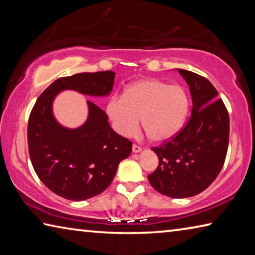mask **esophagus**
Wrapping results in <instances>:
<instances>
[{
    "label": "esophagus",
    "mask_w": 255,
    "mask_h": 255,
    "mask_svg": "<svg viewBox=\"0 0 255 255\" xmlns=\"http://www.w3.org/2000/svg\"><path fill=\"white\" fill-rule=\"evenodd\" d=\"M140 150H141V146L137 145V144L132 145V152L133 153H138V152H140Z\"/></svg>",
    "instance_id": "esophagus-1"
}]
</instances>
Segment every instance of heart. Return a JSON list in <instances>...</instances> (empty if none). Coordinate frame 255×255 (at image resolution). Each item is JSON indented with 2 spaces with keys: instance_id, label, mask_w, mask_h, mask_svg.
Wrapping results in <instances>:
<instances>
[{
  "instance_id": "b5f03b06",
  "label": "heart",
  "mask_w": 255,
  "mask_h": 255,
  "mask_svg": "<svg viewBox=\"0 0 255 255\" xmlns=\"http://www.w3.org/2000/svg\"><path fill=\"white\" fill-rule=\"evenodd\" d=\"M189 111V98L178 85L156 79L133 82L122 97H112L106 112L112 128L119 135L131 137L139 128L150 140L162 143L174 137L182 128Z\"/></svg>"
}]
</instances>
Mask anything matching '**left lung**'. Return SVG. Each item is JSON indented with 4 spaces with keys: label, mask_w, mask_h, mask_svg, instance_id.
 Masks as SVG:
<instances>
[{
    "label": "left lung",
    "mask_w": 255,
    "mask_h": 255,
    "mask_svg": "<svg viewBox=\"0 0 255 255\" xmlns=\"http://www.w3.org/2000/svg\"><path fill=\"white\" fill-rule=\"evenodd\" d=\"M178 71L190 88L191 116L174 137L152 147L158 166L147 178L162 195L188 198L208 188L223 169L230 139V117L217 90L206 77Z\"/></svg>",
    "instance_id": "1"
}]
</instances>
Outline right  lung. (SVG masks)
Masks as SVG:
<instances>
[{"label": "right lung", "mask_w": 255, "mask_h": 255, "mask_svg": "<svg viewBox=\"0 0 255 255\" xmlns=\"http://www.w3.org/2000/svg\"><path fill=\"white\" fill-rule=\"evenodd\" d=\"M115 72L79 73L53 82L32 108L28 122V148L38 178L56 195L81 201L105 191L119 163L129 156L132 143L112 130L101 108L88 101L89 118L77 129L56 123L51 105L62 90L89 96H107Z\"/></svg>", "instance_id": "1"}]
</instances>
